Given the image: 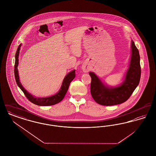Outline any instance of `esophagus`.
I'll use <instances>...</instances> for the list:
<instances>
[{"mask_svg": "<svg viewBox=\"0 0 156 156\" xmlns=\"http://www.w3.org/2000/svg\"><path fill=\"white\" fill-rule=\"evenodd\" d=\"M82 69H83V71L85 73H88L89 71V68L87 66H83L82 67Z\"/></svg>", "mask_w": 156, "mask_h": 156, "instance_id": "obj_1", "label": "esophagus"}]
</instances>
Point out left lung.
<instances>
[{
  "label": "left lung",
  "mask_w": 156,
  "mask_h": 156,
  "mask_svg": "<svg viewBox=\"0 0 156 156\" xmlns=\"http://www.w3.org/2000/svg\"><path fill=\"white\" fill-rule=\"evenodd\" d=\"M91 77L90 94L98 104L112 106L122 104L131 96L138 86L141 76L140 55L133 41L131 43V57L129 68L123 81L117 87L105 84L93 72H89Z\"/></svg>",
  "instance_id": "left-lung-1"
}]
</instances>
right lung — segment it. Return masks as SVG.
I'll use <instances>...</instances> for the list:
<instances>
[{"mask_svg": "<svg viewBox=\"0 0 156 156\" xmlns=\"http://www.w3.org/2000/svg\"><path fill=\"white\" fill-rule=\"evenodd\" d=\"M22 46V44L19 45L17 51L15 55V80L18 87L23 92L25 96L33 104L37 105L38 106H51L55 104H58L61 102L63 98L65 97L67 90L68 89L69 85L71 81L74 79L75 77V70L74 69L72 71L69 72L67 75L65 76L61 87L59 89V91L55 94V95L50 96V97H45V98H40V97H36L27 91L23 87L21 82L20 81L19 76V72L17 69V66L19 64V51L20 50V47Z\"/></svg>", "mask_w": 156, "mask_h": 156, "instance_id": "right-lung-1", "label": "right lung"}]
</instances>
